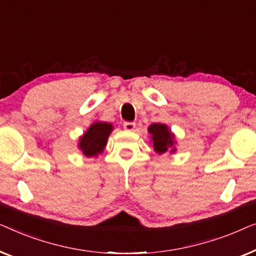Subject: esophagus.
Returning a JSON list of instances; mask_svg holds the SVG:
<instances>
[{"mask_svg": "<svg viewBox=\"0 0 256 256\" xmlns=\"http://www.w3.org/2000/svg\"><path fill=\"white\" fill-rule=\"evenodd\" d=\"M123 126L126 131H133L136 128V123H133V122H125Z\"/></svg>", "mask_w": 256, "mask_h": 256, "instance_id": "obj_1", "label": "esophagus"}]
</instances>
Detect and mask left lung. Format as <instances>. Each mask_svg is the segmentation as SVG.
<instances>
[{"label": "left lung", "mask_w": 256, "mask_h": 256, "mask_svg": "<svg viewBox=\"0 0 256 256\" xmlns=\"http://www.w3.org/2000/svg\"><path fill=\"white\" fill-rule=\"evenodd\" d=\"M148 131L152 134L153 146L156 152L162 154L169 147L174 145V136L172 134L168 128L164 124H152L148 128ZM175 150H172L174 152Z\"/></svg>", "instance_id": "8db88e82"}]
</instances>
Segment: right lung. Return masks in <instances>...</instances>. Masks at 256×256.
<instances>
[{"label":"right lung","mask_w":256,"mask_h":256,"mask_svg":"<svg viewBox=\"0 0 256 256\" xmlns=\"http://www.w3.org/2000/svg\"><path fill=\"white\" fill-rule=\"evenodd\" d=\"M112 131V125L109 123H94L88 131L80 138V147L84 156H95L103 152L106 145L108 136Z\"/></svg>","instance_id":"add662e5"}]
</instances>
